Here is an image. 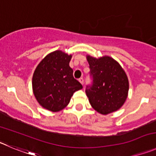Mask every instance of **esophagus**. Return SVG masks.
<instances>
[{
    "label": "esophagus",
    "mask_w": 156,
    "mask_h": 156,
    "mask_svg": "<svg viewBox=\"0 0 156 156\" xmlns=\"http://www.w3.org/2000/svg\"><path fill=\"white\" fill-rule=\"evenodd\" d=\"M79 81H80V83L82 84V85H83V83H84V80H83V78H80Z\"/></svg>",
    "instance_id": "obj_1"
}]
</instances>
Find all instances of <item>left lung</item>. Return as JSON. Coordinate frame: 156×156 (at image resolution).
I'll return each instance as SVG.
<instances>
[{"mask_svg": "<svg viewBox=\"0 0 156 156\" xmlns=\"http://www.w3.org/2000/svg\"><path fill=\"white\" fill-rule=\"evenodd\" d=\"M87 58L93 82L85 91L91 106L101 114L118 111L128 97L129 83L126 73L110 56L96 58L87 55Z\"/></svg>", "mask_w": 156, "mask_h": 156, "instance_id": "obj_1", "label": "left lung"}]
</instances>
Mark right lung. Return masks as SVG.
I'll list each match as a JSON object with an SVG mask.
<instances>
[{"label":"right lung","instance_id":"add662e5","mask_svg":"<svg viewBox=\"0 0 156 156\" xmlns=\"http://www.w3.org/2000/svg\"><path fill=\"white\" fill-rule=\"evenodd\" d=\"M71 58V55L56 50L47 55L35 69L32 89L42 108L52 112L61 111L68 105L73 93L83 88L73 75Z\"/></svg>","mask_w":156,"mask_h":156}]
</instances>
